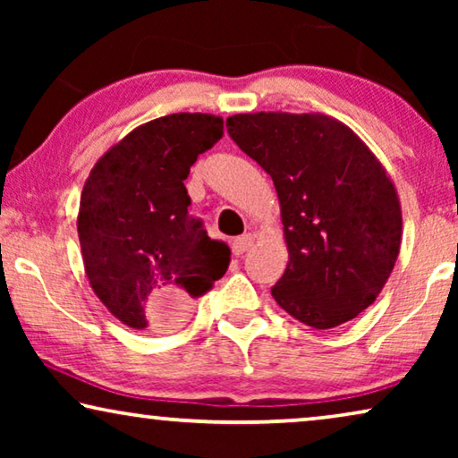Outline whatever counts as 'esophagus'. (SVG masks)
<instances>
[{
	"label": "esophagus",
	"instance_id": "esophagus-1",
	"mask_svg": "<svg viewBox=\"0 0 458 458\" xmlns=\"http://www.w3.org/2000/svg\"><path fill=\"white\" fill-rule=\"evenodd\" d=\"M252 246H254V235L252 233L235 237V240L231 242V250H233L235 256H242L243 252H248V250Z\"/></svg>",
	"mask_w": 458,
	"mask_h": 458
}]
</instances>
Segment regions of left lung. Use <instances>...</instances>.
I'll list each match as a JSON object with an SVG mask.
<instances>
[{"label": "left lung", "mask_w": 458, "mask_h": 458, "mask_svg": "<svg viewBox=\"0 0 458 458\" xmlns=\"http://www.w3.org/2000/svg\"><path fill=\"white\" fill-rule=\"evenodd\" d=\"M229 137L271 174L287 243L281 309L312 329L352 321L384 290L403 242L396 185L348 124L321 112H248Z\"/></svg>", "instance_id": "8db88e82"}]
</instances>
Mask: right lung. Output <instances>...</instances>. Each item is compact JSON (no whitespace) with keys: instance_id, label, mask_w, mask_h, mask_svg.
<instances>
[{"instance_id":"1","label":"right lung","mask_w":458,"mask_h":458,"mask_svg":"<svg viewBox=\"0 0 458 458\" xmlns=\"http://www.w3.org/2000/svg\"><path fill=\"white\" fill-rule=\"evenodd\" d=\"M223 137V118L179 112L116 141L83 185L77 231L85 275L106 309L131 329L174 325L231 262L190 215L183 181Z\"/></svg>"}]
</instances>
